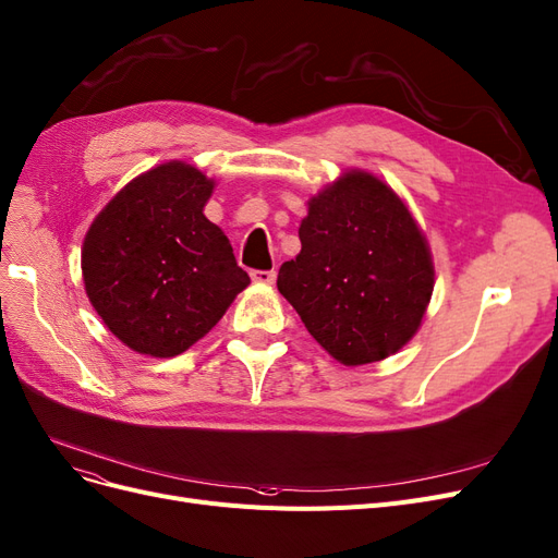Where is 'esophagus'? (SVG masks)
I'll use <instances>...</instances> for the list:
<instances>
[{"label":"esophagus","mask_w":558,"mask_h":558,"mask_svg":"<svg viewBox=\"0 0 558 558\" xmlns=\"http://www.w3.org/2000/svg\"><path fill=\"white\" fill-rule=\"evenodd\" d=\"M252 279H254L256 283L272 286L275 279H277V275H275V270H254V272H252Z\"/></svg>","instance_id":"obj_1"}]
</instances>
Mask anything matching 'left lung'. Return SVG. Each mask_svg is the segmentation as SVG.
Masks as SVG:
<instances>
[{
    "instance_id": "left-lung-1",
    "label": "left lung",
    "mask_w": 558,
    "mask_h": 558,
    "mask_svg": "<svg viewBox=\"0 0 558 558\" xmlns=\"http://www.w3.org/2000/svg\"><path fill=\"white\" fill-rule=\"evenodd\" d=\"M302 248L279 270V293L345 367L386 360L417 332L434 263L409 207L372 172L349 170L310 201Z\"/></svg>"
}]
</instances>
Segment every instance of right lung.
<instances>
[{
	"instance_id": "add662e5",
	"label": "right lung",
	"mask_w": 558,
	"mask_h": 558,
	"mask_svg": "<svg viewBox=\"0 0 558 558\" xmlns=\"http://www.w3.org/2000/svg\"><path fill=\"white\" fill-rule=\"evenodd\" d=\"M215 180L170 161L131 180L83 242L85 291L129 349L172 357L203 339L248 286L223 230L203 215Z\"/></svg>"
}]
</instances>
